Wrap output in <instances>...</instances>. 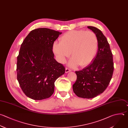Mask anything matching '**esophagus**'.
Masks as SVG:
<instances>
[{"label":"esophagus","instance_id":"esophagus-1","mask_svg":"<svg viewBox=\"0 0 128 128\" xmlns=\"http://www.w3.org/2000/svg\"><path fill=\"white\" fill-rule=\"evenodd\" d=\"M71 71V70L70 69H69V68H66V69H65V73H68V72H70Z\"/></svg>","mask_w":128,"mask_h":128}]
</instances>
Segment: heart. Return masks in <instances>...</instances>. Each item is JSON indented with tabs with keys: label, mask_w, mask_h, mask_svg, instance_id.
Instances as JSON below:
<instances>
[{
	"label": "heart",
	"mask_w": 128,
	"mask_h": 128,
	"mask_svg": "<svg viewBox=\"0 0 128 128\" xmlns=\"http://www.w3.org/2000/svg\"><path fill=\"white\" fill-rule=\"evenodd\" d=\"M60 40L54 43L53 51L61 63L65 62L71 52L72 58L68 65L71 67L88 66L97 53L98 40L92 31L69 30L61 36Z\"/></svg>",
	"instance_id": "heart-1"
}]
</instances>
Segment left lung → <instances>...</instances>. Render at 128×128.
Wrapping results in <instances>:
<instances>
[{"mask_svg": "<svg viewBox=\"0 0 128 128\" xmlns=\"http://www.w3.org/2000/svg\"><path fill=\"white\" fill-rule=\"evenodd\" d=\"M98 40V51L93 63L82 70L76 71L77 80L73 90L78 97L92 98L107 88L114 71L112 54L106 37L98 28L88 26Z\"/></svg>", "mask_w": 128, "mask_h": 128, "instance_id": "obj_1", "label": "left lung"}]
</instances>
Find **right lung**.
Listing matches in <instances>:
<instances>
[{
  "label": "right lung",
  "mask_w": 128,
  "mask_h": 128,
  "mask_svg": "<svg viewBox=\"0 0 128 128\" xmlns=\"http://www.w3.org/2000/svg\"><path fill=\"white\" fill-rule=\"evenodd\" d=\"M62 32L47 28L32 30L21 45L17 58V79L28 97L34 100L50 98L55 82L64 74L63 65L54 58V41Z\"/></svg>",
  "instance_id": "obj_1"
}]
</instances>
